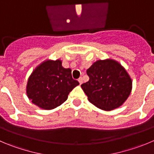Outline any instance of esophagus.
<instances>
[{
    "instance_id": "1",
    "label": "esophagus",
    "mask_w": 154,
    "mask_h": 154,
    "mask_svg": "<svg viewBox=\"0 0 154 154\" xmlns=\"http://www.w3.org/2000/svg\"><path fill=\"white\" fill-rule=\"evenodd\" d=\"M78 82L80 83V84H82V83H83V79H82V77H80L78 79Z\"/></svg>"
}]
</instances>
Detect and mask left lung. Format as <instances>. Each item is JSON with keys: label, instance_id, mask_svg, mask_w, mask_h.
<instances>
[{"label": "left lung", "instance_id": "obj_1", "mask_svg": "<svg viewBox=\"0 0 154 154\" xmlns=\"http://www.w3.org/2000/svg\"><path fill=\"white\" fill-rule=\"evenodd\" d=\"M90 80L81 85L88 100L104 111L124 104L132 90V80L119 61L111 58L97 60L87 70Z\"/></svg>", "mask_w": 154, "mask_h": 154}]
</instances>
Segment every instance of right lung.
<instances>
[{"label":"right lung","mask_w":154,"mask_h":154,"mask_svg":"<svg viewBox=\"0 0 154 154\" xmlns=\"http://www.w3.org/2000/svg\"><path fill=\"white\" fill-rule=\"evenodd\" d=\"M79 82L71 76V69L64 68L62 61L47 59L38 64L27 80L26 95L32 103L45 110L61 106Z\"/></svg>","instance_id":"add662e5"}]
</instances>
